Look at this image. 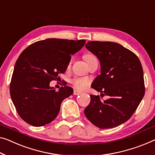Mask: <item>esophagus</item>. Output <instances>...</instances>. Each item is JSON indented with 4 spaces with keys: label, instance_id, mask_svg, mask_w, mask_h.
Instances as JSON below:
<instances>
[{
    "label": "esophagus",
    "instance_id": "1",
    "mask_svg": "<svg viewBox=\"0 0 155 155\" xmlns=\"http://www.w3.org/2000/svg\"><path fill=\"white\" fill-rule=\"evenodd\" d=\"M73 94H74V95H79V94H81V92H78L77 91H74Z\"/></svg>",
    "mask_w": 155,
    "mask_h": 155
}]
</instances>
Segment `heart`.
<instances>
[{
  "label": "heart",
  "mask_w": 155,
  "mask_h": 155,
  "mask_svg": "<svg viewBox=\"0 0 155 155\" xmlns=\"http://www.w3.org/2000/svg\"><path fill=\"white\" fill-rule=\"evenodd\" d=\"M84 58L86 61L87 64L91 63V62L94 61V60H97L95 55L91 54H85L84 55ZM71 83L76 90L82 91L87 88V86L89 85L90 81L87 78H74L71 80Z\"/></svg>",
  "instance_id": "1"
}]
</instances>
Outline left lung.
Instances as JSON below:
<instances>
[{
  "mask_svg": "<svg viewBox=\"0 0 155 155\" xmlns=\"http://www.w3.org/2000/svg\"><path fill=\"white\" fill-rule=\"evenodd\" d=\"M85 47L100 62L101 74L91 86L110 98L102 101L91 94L84 114L99 128L115 127L130 118L143 97L141 63L133 52L120 44L92 41L85 44Z\"/></svg>",
  "mask_w": 155,
  "mask_h": 155,
  "instance_id": "8db88e82",
  "label": "left lung"
}]
</instances>
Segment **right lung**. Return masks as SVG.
Listing matches in <instances>:
<instances>
[{
	"instance_id": "right-lung-1",
	"label": "right lung",
	"mask_w": 155,
	"mask_h": 155,
	"mask_svg": "<svg viewBox=\"0 0 155 155\" xmlns=\"http://www.w3.org/2000/svg\"><path fill=\"white\" fill-rule=\"evenodd\" d=\"M85 40L48 38L28 46L16 62L10 84V96L19 116L35 127L50 123L56 117L71 87L58 91L49 84L63 74L74 55Z\"/></svg>"
}]
</instances>
